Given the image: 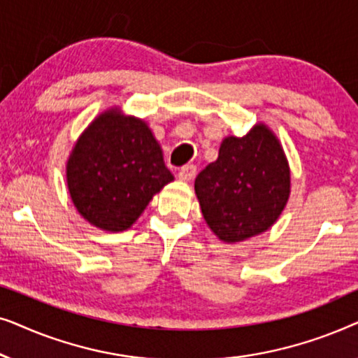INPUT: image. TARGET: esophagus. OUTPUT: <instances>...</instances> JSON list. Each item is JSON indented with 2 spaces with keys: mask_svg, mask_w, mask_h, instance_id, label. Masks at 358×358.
Instances as JSON below:
<instances>
[{
  "mask_svg": "<svg viewBox=\"0 0 358 358\" xmlns=\"http://www.w3.org/2000/svg\"><path fill=\"white\" fill-rule=\"evenodd\" d=\"M195 173H197V168H195L194 164H185L179 169L178 176H179L180 180H190V179H194Z\"/></svg>",
  "mask_w": 358,
  "mask_h": 358,
  "instance_id": "obj_1",
  "label": "esophagus"
}]
</instances>
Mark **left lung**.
Instances as JSON below:
<instances>
[{
  "mask_svg": "<svg viewBox=\"0 0 358 358\" xmlns=\"http://www.w3.org/2000/svg\"><path fill=\"white\" fill-rule=\"evenodd\" d=\"M195 194L210 229L224 243L267 231L290 197V168L267 125L227 136L218 158L195 178Z\"/></svg>",
  "mask_w": 358,
  "mask_h": 358,
  "instance_id": "obj_1",
  "label": "left lung"
}]
</instances>
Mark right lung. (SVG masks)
Instances as JSON below:
<instances>
[{"label":"right lung","mask_w":358,"mask_h":358,"mask_svg":"<svg viewBox=\"0 0 358 358\" xmlns=\"http://www.w3.org/2000/svg\"><path fill=\"white\" fill-rule=\"evenodd\" d=\"M174 176L146 122L114 107L83 131L66 163V182L81 217L106 231L134 224Z\"/></svg>","instance_id":"obj_1"}]
</instances>
